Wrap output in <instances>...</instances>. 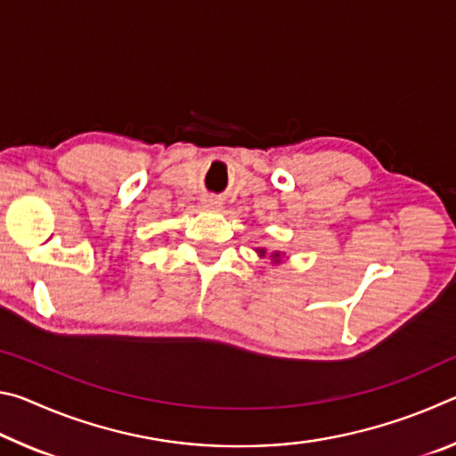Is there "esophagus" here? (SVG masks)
<instances>
[{
    "instance_id": "esophagus-1",
    "label": "esophagus",
    "mask_w": 456,
    "mask_h": 456,
    "mask_svg": "<svg viewBox=\"0 0 456 456\" xmlns=\"http://www.w3.org/2000/svg\"><path fill=\"white\" fill-rule=\"evenodd\" d=\"M203 205L209 207V209H221V200L217 197H205L203 199Z\"/></svg>"
}]
</instances>
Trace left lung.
Masks as SVG:
<instances>
[{
	"label": "left lung",
	"mask_w": 456,
	"mask_h": 456,
	"mask_svg": "<svg viewBox=\"0 0 456 456\" xmlns=\"http://www.w3.org/2000/svg\"><path fill=\"white\" fill-rule=\"evenodd\" d=\"M257 253H259V257H265V249H257ZM272 259H275V264H277V261H280V251L272 253Z\"/></svg>",
	"instance_id": "obj_1"
}]
</instances>
